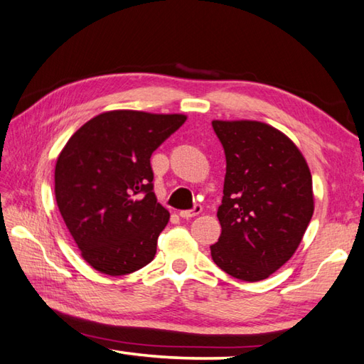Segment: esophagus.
I'll use <instances>...</instances> for the list:
<instances>
[{
	"instance_id": "obj_1",
	"label": "esophagus",
	"mask_w": 364,
	"mask_h": 364,
	"mask_svg": "<svg viewBox=\"0 0 364 364\" xmlns=\"http://www.w3.org/2000/svg\"><path fill=\"white\" fill-rule=\"evenodd\" d=\"M200 213H202V205H194V208L191 210H181L180 216L184 218V220H189V218H194Z\"/></svg>"
}]
</instances>
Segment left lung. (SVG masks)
Returning a JSON list of instances; mask_svg holds the SVG:
<instances>
[{
  "label": "left lung",
  "mask_w": 364,
  "mask_h": 364,
  "mask_svg": "<svg viewBox=\"0 0 364 364\" xmlns=\"http://www.w3.org/2000/svg\"><path fill=\"white\" fill-rule=\"evenodd\" d=\"M226 154L221 235L215 264L234 279L259 282L299 247L314 215L312 175L289 138L257 121H213Z\"/></svg>",
  "instance_id": "8db88e82"
}]
</instances>
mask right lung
Wrapping results in <instances>:
<instances>
[{"mask_svg":"<svg viewBox=\"0 0 364 364\" xmlns=\"http://www.w3.org/2000/svg\"><path fill=\"white\" fill-rule=\"evenodd\" d=\"M184 114L116 109L90 119L55 164V199L81 256L98 272L125 275L154 259L170 213L153 193L151 154Z\"/></svg>","mask_w":364,"mask_h":364,"instance_id":"right-lung-1","label":"right lung"}]
</instances>
